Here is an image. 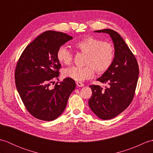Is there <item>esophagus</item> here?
<instances>
[{
  "label": "esophagus",
  "instance_id": "34e87169",
  "mask_svg": "<svg viewBox=\"0 0 153 153\" xmlns=\"http://www.w3.org/2000/svg\"><path fill=\"white\" fill-rule=\"evenodd\" d=\"M76 85H77V87H83L84 86V84L80 82H76Z\"/></svg>",
  "mask_w": 153,
  "mask_h": 153
}]
</instances>
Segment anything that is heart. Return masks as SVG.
Returning <instances> with one entry per match:
<instances>
[{"label": "heart", "instance_id": "b5f03b06", "mask_svg": "<svg viewBox=\"0 0 153 153\" xmlns=\"http://www.w3.org/2000/svg\"><path fill=\"white\" fill-rule=\"evenodd\" d=\"M73 46L77 51L85 54L84 64L86 66L65 68L62 71L64 77L83 82L93 77L95 70L98 74H102L111 66L114 58V48L109 42L89 36L77 41ZM56 58L61 64L68 65L72 60L73 54L66 47L61 46L57 51Z\"/></svg>", "mask_w": 153, "mask_h": 153}]
</instances>
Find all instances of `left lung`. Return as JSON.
Wrapping results in <instances>:
<instances>
[{"mask_svg": "<svg viewBox=\"0 0 153 153\" xmlns=\"http://www.w3.org/2000/svg\"><path fill=\"white\" fill-rule=\"evenodd\" d=\"M108 33L114 47V58L109 69L97 80L108 84L102 90L99 85H90L92 96L89 108L102 120L112 119L128 108L134 99L139 78L137 60L122 37L110 29L95 31Z\"/></svg>", "mask_w": 153, "mask_h": 153, "instance_id": "8db88e82", "label": "left lung"}]
</instances>
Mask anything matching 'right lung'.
<instances>
[{"label": "right lung", "instance_id": "obj_1", "mask_svg": "<svg viewBox=\"0 0 153 153\" xmlns=\"http://www.w3.org/2000/svg\"><path fill=\"white\" fill-rule=\"evenodd\" d=\"M72 39L62 32L45 31L27 45L16 65L18 92L28 112L39 120L52 121L61 115L76 88L74 80L68 77L50 87L59 76L58 48Z\"/></svg>", "mask_w": 153, "mask_h": 153}]
</instances>
